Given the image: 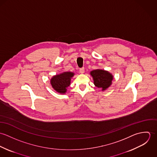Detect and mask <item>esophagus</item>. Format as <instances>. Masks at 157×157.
<instances>
[{
	"mask_svg": "<svg viewBox=\"0 0 157 157\" xmlns=\"http://www.w3.org/2000/svg\"><path fill=\"white\" fill-rule=\"evenodd\" d=\"M79 72L81 73V74H83L85 72V68L84 67H82L79 70Z\"/></svg>",
	"mask_w": 157,
	"mask_h": 157,
	"instance_id": "esophagus-1",
	"label": "esophagus"
}]
</instances>
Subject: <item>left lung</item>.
<instances>
[{
    "label": "left lung",
    "instance_id": "left-lung-1",
    "mask_svg": "<svg viewBox=\"0 0 157 157\" xmlns=\"http://www.w3.org/2000/svg\"><path fill=\"white\" fill-rule=\"evenodd\" d=\"M90 74L93 78L94 85L101 88L102 91L108 90L111 86L113 77L109 71L97 69L90 71Z\"/></svg>",
    "mask_w": 157,
    "mask_h": 157
}]
</instances>
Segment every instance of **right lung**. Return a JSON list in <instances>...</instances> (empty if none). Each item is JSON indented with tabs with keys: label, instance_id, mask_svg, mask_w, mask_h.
Here are the masks:
<instances>
[{
	"label": "right lung",
	"instance_id": "1",
	"mask_svg": "<svg viewBox=\"0 0 157 157\" xmlns=\"http://www.w3.org/2000/svg\"><path fill=\"white\" fill-rule=\"evenodd\" d=\"M74 74L72 72L67 71L52 76L50 80L52 88L61 94H66L67 87L70 85L71 78Z\"/></svg>",
	"mask_w": 157,
	"mask_h": 157
}]
</instances>
